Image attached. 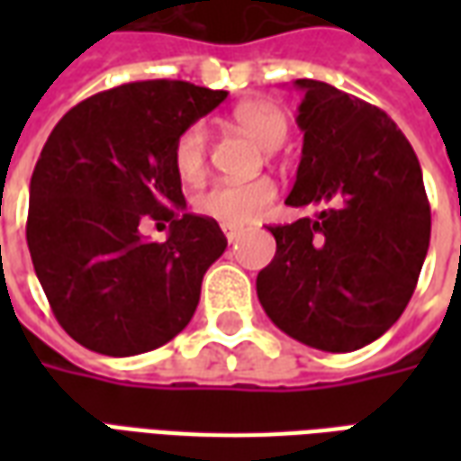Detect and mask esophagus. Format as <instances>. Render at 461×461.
Returning a JSON list of instances; mask_svg holds the SVG:
<instances>
[{"label":"esophagus","mask_w":461,"mask_h":461,"mask_svg":"<svg viewBox=\"0 0 461 461\" xmlns=\"http://www.w3.org/2000/svg\"><path fill=\"white\" fill-rule=\"evenodd\" d=\"M221 230H224V237H227V241H230V244L240 241L241 234H244V230H240V227H230V224H224Z\"/></svg>","instance_id":"34e87169"}]
</instances>
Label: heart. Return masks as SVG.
I'll list each match as a JSON object with an SVG mask.
<instances>
[{"label": "heart", "instance_id": "b5f03b06", "mask_svg": "<svg viewBox=\"0 0 461 461\" xmlns=\"http://www.w3.org/2000/svg\"><path fill=\"white\" fill-rule=\"evenodd\" d=\"M234 122L259 142L264 152H276L289 138V118L279 105L251 101L234 111ZM172 165L180 180L197 182L207 165V131L202 122H192L180 132L172 150ZM276 197V185L269 177L251 182H217L197 194L194 210L230 227H244L259 220Z\"/></svg>", "mask_w": 461, "mask_h": 461}]
</instances>
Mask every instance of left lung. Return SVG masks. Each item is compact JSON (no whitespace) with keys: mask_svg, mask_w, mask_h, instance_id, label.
Masks as SVG:
<instances>
[{"mask_svg":"<svg viewBox=\"0 0 461 461\" xmlns=\"http://www.w3.org/2000/svg\"><path fill=\"white\" fill-rule=\"evenodd\" d=\"M294 86L303 150L286 204L321 212L269 227L276 254L257 294L291 339L348 353L402 316L429 247V202L415 150L385 111L323 81Z\"/></svg>","mask_w":461,"mask_h":461,"instance_id":"obj_1","label":"left lung"}]
</instances>
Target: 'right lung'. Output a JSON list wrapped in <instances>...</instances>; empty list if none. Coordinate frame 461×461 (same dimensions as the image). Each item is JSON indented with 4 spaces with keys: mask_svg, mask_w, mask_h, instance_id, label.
I'll return each mask as SVG.
<instances>
[{
    "mask_svg": "<svg viewBox=\"0 0 461 461\" xmlns=\"http://www.w3.org/2000/svg\"><path fill=\"white\" fill-rule=\"evenodd\" d=\"M227 91L135 81L56 122L29 187L26 244L61 329L104 356L165 346L190 323L204 271L227 249L220 224L185 212L172 150ZM152 219L165 242L140 237Z\"/></svg>",
    "mask_w": 461,
    "mask_h": 461,
    "instance_id": "right-lung-1",
    "label": "right lung"
}]
</instances>
